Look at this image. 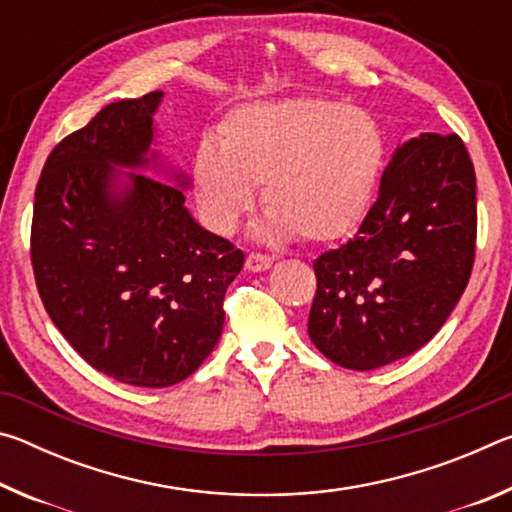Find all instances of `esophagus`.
<instances>
[{"mask_svg": "<svg viewBox=\"0 0 512 512\" xmlns=\"http://www.w3.org/2000/svg\"><path fill=\"white\" fill-rule=\"evenodd\" d=\"M273 264V257L271 255H264V253H248L246 255V268L248 271H255V273H262V271H266L268 266Z\"/></svg>", "mask_w": 512, "mask_h": 512, "instance_id": "1", "label": "esophagus"}]
</instances>
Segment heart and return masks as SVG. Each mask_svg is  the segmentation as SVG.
<instances>
[{
  "mask_svg": "<svg viewBox=\"0 0 512 512\" xmlns=\"http://www.w3.org/2000/svg\"><path fill=\"white\" fill-rule=\"evenodd\" d=\"M201 142L192 189L203 221L232 235L255 210L262 185V232L329 244L359 228L375 192L384 140L359 108L320 99H284L230 112L219 137Z\"/></svg>",
  "mask_w": 512,
  "mask_h": 512,
  "instance_id": "heart-1",
  "label": "heart"
}]
</instances>
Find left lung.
<instances>
[{
	"label": "left lung",
	"mask_w": 512,
	"mask_h": 512,
	"mask_svg": "<svg viewBox=\"0 0 512 512\" xmlns=\"http://www.w3.org/2000/svg\"><path fill=\"white\" fill-rule=\"evenodd\" d=\"M476 176L456 133L395 151L357 235L314 262L309 336L329 361L375 370L420 350L470 282Z\"/></svg>",
	"instance_id": "left-lung-1"
}]
</instances>
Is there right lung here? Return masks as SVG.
Wrapping results in <instances>:
<instances>
[{
  "label": "right lung",
  "instance_id": "obj_1",
  "mask_svg": "<svg viewBox=\"0 0 512 512\" xmlns=\"http://www.w3.org/2000/svg\"><path fill=\"white\" fill-rule=\"evenodd\" d=\"M162 92L115 101L60 140L42 167L31 266L67 343L121 384L167 388L219 341L244 253L203 230L183 189L137 173L110 194L112 164L144 167Z\"/></svg>",
  "mask_w": 512,
  "mask_h": 512
}]
</instances>
